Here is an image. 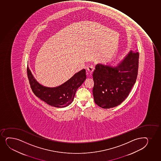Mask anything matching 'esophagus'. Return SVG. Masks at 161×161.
I'll list each match as a JSON object with an SVG mask.
<instances>
[{
    "instance_id": "1",
    "label": "esophagus",
    "mask_w": 161,
    "mask_h": 161,
    "mask_svg": "<svg viewBox=\"0 0 161 161\" xmlns=\"http://www.w3.org/2000/svg\"><path fill=\"white\" fill-rule=\"evenodd\" d=\"M87 70L90 74H92L93 71L94 70V68L93 66H90V67H87Z\"/></svg>"
}]
</instances>
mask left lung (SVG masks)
<instances>
[{
  "label": "left lung",
  "instance_id": "left-lung-1",
  "mask_svg": "<svg viewBox=\"0 0 161 161\" xmlns=\"http://www.w3.org/2000/svg\"><path fill=\"white\" fill-rule=\"evenodd\" d=\"M139 54L130 52L116 67L98 64L93 74L95 103L103 108L116 107L130 94L136 80Z\"/></svg>",
  "mask_w": 161,
  "mask_h": 161
}]
</instances>
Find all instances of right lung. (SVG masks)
I'll use <instances>...</instances> for the list:
<instances>
[{
	"instance_id": "1",
	"label": "right lung",
	"mask_w": 161,
	"mask_h": 161,
	"mask_svg": "<svg viewBox=\"0 0 161 161\" xmlns=\"http://www.w3.org/2000/svg\"><path fill=\"white\" fill-rule=\"evenodd\" d=\"M27 72L31 90L35 96L48 105L58 108L67 107L71 103L76 91L86 78V71L84 69L62 85L57 87H48L36 81L28 66Z\"/></svg>"
}]
</instances>
